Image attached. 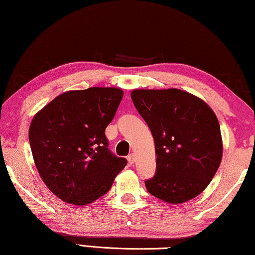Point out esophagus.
<instances>
[{
  "label": "esophagus",
  "instance_id": "obj_1",
  "mask_svg": "<svg viewBox=\"0 0 255 255\" xmlns=\"http://www.w3.org/2000/svg\"><path fill=\"white\" fill-rule=\"evenodd\" d=\"M127 159H128L129 164H130V165H132V164L135 163V161H136V156H135V154H133V153L129 154L128 156H127Z\"/></svg>",
  "mask_w": 255,
  "mask_h": 255
}]
</instances>
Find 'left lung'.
I'll use <instances>...</instances> for the list:
<instances>
[{
  "mask_svg": "<svg viewBox=\"0 0 255 255\" xmlns=\"http://www.w3.org/2000/svg\"><path fill=\"white\" fill-rule=\"evenodd\" d=\"M131 100L152 132L156 172L147 191L182 204L204 191L222 162L217 117L201 99L178 89L133 90Z\"/></svg>",
  "mask_w": 255,
  "mask_h": 255,
  "instance_id": "1",
  "label": "left lung"
}]
</instances>
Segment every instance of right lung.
I'll return each instance as SVG.
<instances>
[{
	"label": "right lung",
	"instance_id": "obj_1",
	"mask_svg": "<svg viewBox=\"0 0 255 255\" xmlns=\"http://www.w3.org/2000/svg\"><path fill=\"white\" fill-rule=\"evenodd\" d=\"M123 97L116 88L68 91L33 117L29 141L34 164L59 199L88 205L109 191L127 165L109 149L106 137Z\"/></svg>",
	"mask_w": 255,
	"mask_h": 255
}]
</instances>
